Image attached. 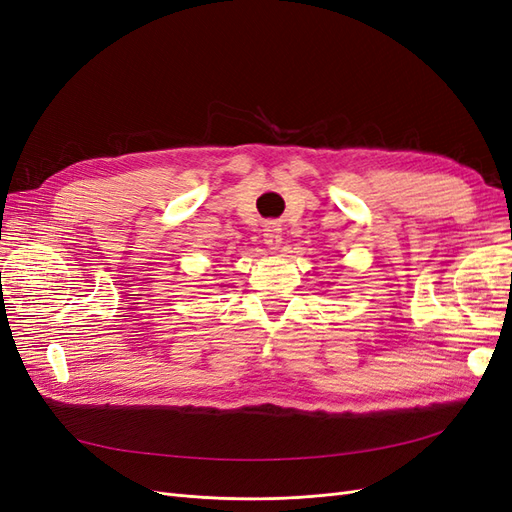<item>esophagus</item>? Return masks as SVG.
Masks as SVG:
<instances>
[{
	"label": "esophagus",
	"mask_w": 512,
	"mask_h": 512,
	"mask_svg": "<svg viewBox=\"0 0 512 512\" xmlns=\"http://www.w3.org/2000/svg\"><path fill=\"white\" fill-rule=\"evenodd\" d=\"M265 243L271 247V250H277V247H280V243H282V228H280V224L269 222L265 226Z\"/></svg>",
	"instance_id": "obj_1"
}]
</instances>
